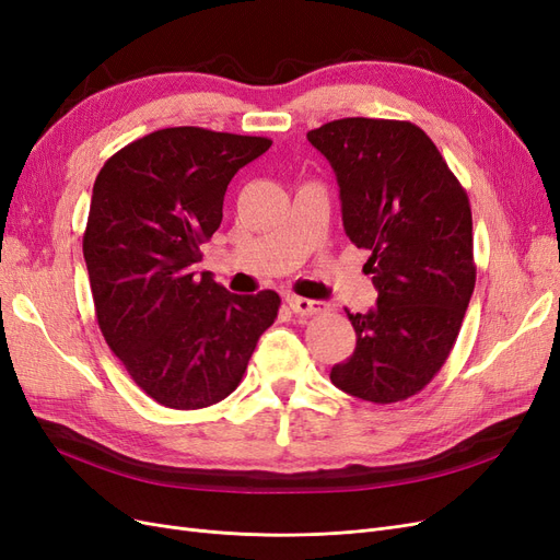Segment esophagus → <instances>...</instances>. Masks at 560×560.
I'll return each instance as SVG.
<instances>
[{"label":"esophagus","mask_w":560,"mask_h":560,"mask_svg":"<svg viewBox=\"0 0 560 560\" xmlns=\"http://www.w3.org/2000/svg\"><path fill=\"white\" fill-rule=\"evenodd\" d=\"M287 306H290L296 315H317L327 308V303L322 301H313V299H303V296H296V294H287Z\"/></svg>","instance_id":"34e87169"}]
</instances>
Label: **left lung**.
Masks as SVG:
<instances>
[{"label": "left lung", "instance_id": "8db88e82", "mask_svg": "<svg viewBox=\"0 0 560 560\" xmlns=\"http://www.w3.org/2000/svg\"><path fill=\"white\" fill-rule=\"evenodd\" d=\"M308 142L331 165L346 235L369 249L378 292L366 313L346 311L358 346L329 378L364 401L409 399L446 362L474 292L467 194L409 121L341 118Z\"/></svg>", "mask_w": 560, "mask_h": 560}]
</instances>
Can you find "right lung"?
I'll return each mask as SVG.
<instances>
[{
    "mask_svg": "<svg viewBox=\"0 0 560 560\" xmlns=\"http://www.w3.org/2000/svg\"><path fill=\"white\" fill-rule=\"evenodd\" d=\"M270 140L165 128L114 154L93 184L83 233L100 331L144 393L171 409H202L238 387L280 296L231 294L200 245L222 224L233 175Z\"/></svg>",
    "mask_w": 560,
    "mask_h": 560,
    "instance_id": "1",
    "label": "right lung"
}]
</instances>
